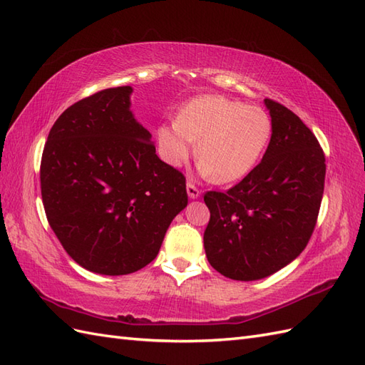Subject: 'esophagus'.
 <instances>
[{
  "instance_id": "esophagus-1",
  "label": "esophagus",
  "mask_w": 365,
  "mask_h": 365,
  "mask_svg": "<svg viewBox=\"0 0 365 365\" xmlns=\"http://www.w3.org/2000/svg\"><path fill=\"white\" fill-rule=\"evenodd\" d=\"M186 192H188L190 199H199L200 197V190L195 185H192L191 182L186 183Z\"/></svg>"
}]
</instances>
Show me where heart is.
<instances>
[{
	"label": "heart",
	"mask_w": 365,
	"mask_h": 365,
	"mask_svg": "<svg viewBox=\"0 0 365 365\" xmlns=\"http://www.w3.org/2000/svg\"><path fill=\"white\" fill-rule=\"evenodd\" d=\"M272 137V120L256 105L222 96L195 97L180 109L177 121L157 128V149L173 168L186 163L197 143V158L212 180L228 183L247 175Z\"/></svg>",
	"instance_id": "heart-1"
}]
</instances>
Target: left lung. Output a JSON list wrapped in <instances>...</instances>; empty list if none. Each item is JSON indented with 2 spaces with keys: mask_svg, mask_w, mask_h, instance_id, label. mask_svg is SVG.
Segmentation results:
<instances>
[{
  "mask_svg": "<svg viewBox=\"0 0 365 365\" xmlns=\"http://www.w3.org/2000/svg\"><path fill=\"white\" fill-rule=\"evenodd\" d=\"M272 138L262 160L227 192L208 191L203 235L208 262L235 280L279 272L302 253L324 194L325 155L294 112L265 98Z\"/></svg>",
  "mask_w": 365,
  "mask_h": 365,
  "instance_id": "obj_1",
  "label": "left lung"
}]
</instances>
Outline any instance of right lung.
<instances>
[{
	"label": "right lung",
	"mask_w": 365,
	"mask_h": 365,
	"mask_svg": "<svg viewBox=\"0 0 365 365\" xmlns=\"http://www.w3.org/2000/svg\"><path fill=\"white\" fill-rule=\"evenodd\" d=\"M130 86L73 103L41 157L46 217L66 253L92 273L121 276L153 262L188 205L185 175L155 154L130 110Z\"/></svg>",
	"instance_id": "1"
}]
</instances>
